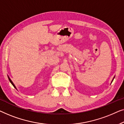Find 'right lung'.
I'll use <instances>...</instances> for the list:
<instances>
[{"label": "right lung", "mask_w": 124, "mask_h": 124, "mask_svg": "<svg viewBox=\"0 0 124 124\" xmlns=\"http://www.w3.org/2000/svg\"><path fill=\"white\" fill-rule=\"evenodd\" d=\"M9 81H10V83H11V84H12V85H13V86L14 87H15V88H16V86H15V85H14V84H13V83H12V81H11V80H10V79H9Z\"/></svg>", "instance_id": "obj_1"}]
</instances>
